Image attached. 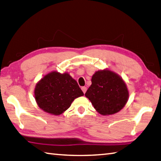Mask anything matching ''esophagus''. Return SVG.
Here are the masks:
<instances>
[{"instance_id": "1", "label": "esophagus", "mask_w": 161, "mask_h": 161, "mask_svg": "<svg viewBox=\"0 0 161 161\" xmlns=\"http://www.w3.org/2000/svg\"><path fill=\"white\" fill-rule=\"evenodd\" d=\"M81 90H82V91H83V92L84 93H86V90H87V88L86 87H85V86H83V87H81Z\"/></svg>"}]
</instances>
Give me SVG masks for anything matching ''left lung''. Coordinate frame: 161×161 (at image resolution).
Instances as JSON below:
<instances>
[{
  "label": "left lung",
  "instance_id": "obj_1",
  "mask_svg": "<svg viewBox=\"0 0 161 161\" xmlns=\"http://www.w3.org/2000/svg\"><path fill=\"white\" fill-rule=\"evenodd\" d=\"M85 96L102 115L114 114L125 106L129 91L123 78L108 69L96 71Z\"/></svg>",
  "mask_w": 161,
  "mask_h": 161
}]
</instances>
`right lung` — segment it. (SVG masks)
Wrapping results in <instances>:
<instances>
[{"label": "right lung", "mask_w": 161, "mask_h": 161, "mask_svg": "<svg viewBox=\"0 0 161 161\" xmlns=\"http://www.w3.org/2000/svg\"><path fill=\"white\" fill-rule=\"evenodd\" d=\"M83 95L76 80L67 72H49L37 82L34 89V97L38 107L53 115L62 114L75 99Z\"/></svg>", "instance_id": "obj_1"}]
</instances>
